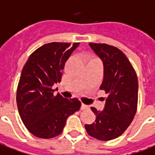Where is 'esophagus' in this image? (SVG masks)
<instances>
[{
	"label": "esophagus",
	"instance_id": "34e87169",
	"mask_svg": "<svg viewBox=\"0 0 155 155\" xmlns=\"http://www.w3.org/2000/svg\"><path fill=\"white\" fill-rule=\"evenodd\" d=\"M86 109H89V106L83 103L81 104V110H86Z\"/></svg>",
	"mask_w": 155,
	"mask_h": 155
}]
</instances>
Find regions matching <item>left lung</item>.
Returning a JSON list of instances; mask_svg holds the SVG:
<instances>
[{"instance_id":"obj_1","label":"left lung","mask_w":155,"mask_h":155,"mask_svg":"<svg viewBox=\"0 0 155 155\" xmlns=\"http://www.w3.org/2000/svg\"><path fill=\"white\" fill-rule=\"evenodd\" d=\"M89 46L103 64L101 90L107 94L102 111L91 107L96 121L85 124L89 135L101 141L121 136L132 123L138 104L137 74L126 55L116 47L90 43Z\"/></svg>"}]
</instances>
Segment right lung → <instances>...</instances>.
Segmentation results:
<instances>
[{
  "label": "right lung",
  "mask_w": 155,
  "mask_h": 155,
  "mask_svg": "<svg viewBox=\"0 0 155 155\" xmlns=\"http://www.w3.org/2000/svg\"><path fill=\"white\" fill-rule=\"evenodd\" d=\"M80 43H50L34 51L21 71L17 91L19 115L34 136L51 138L62 133L67 118L80 110L77 98L54 96L64 64Z\"/></svg>",
  "instance_id": "right-lung-1"
}]
</instances>
